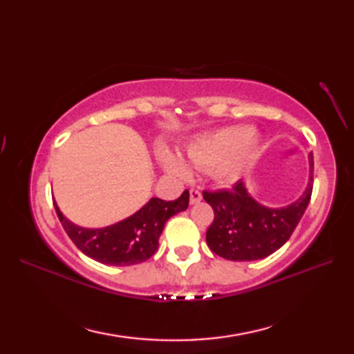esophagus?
Segmentation results:
<instances>
[{
    "label": "esophagus",
    "instance_id": "esophagus-1",
    "mask_svg": "<svg viewBox=\"0 0 354 354\" xmlns=\"http://www.w3.org/2000/svg\"><path fill=\"white\" fill-rule=\"evenodd\" d=\"M202 199V194L198 189H190V204H198Z\"/></svg>",
    "mask_w": 354,
    "mask_h": 354
}]
</instances>
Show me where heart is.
<instances>
[{
	"instance_id": "b5f03b06",
	"label": "heart",
	"mask_w": 354,
	"mask_h": 354,
	"mask_svg": "<svg viewBox=\"0 0 354 354\" xmlns=\"http://www.w3.org/2000/svg\"><path fill=\"white\" fill-rule=\"evenodd\" d=\"M255 146L257 138L251 135V127L237 124L198 137L190 142L185 153L196 167H216L219 176L234 178L243 160L252 153ZM164 162L179 175L187 171L184 162L173 155H165Z\"/></svg>"
}]
</instances>
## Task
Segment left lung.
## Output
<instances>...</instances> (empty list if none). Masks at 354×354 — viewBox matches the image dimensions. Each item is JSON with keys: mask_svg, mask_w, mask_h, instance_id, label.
<instances>
[{"mask_svg": "<svg viewBox=\"0 0 354 354\" xmlns=\"http://www.w3.org/2000/svg\"><path fill=\"white\" fill-rule=\"evenodd\" d=\"M310 181L304 194L288 207L268 208L255 202L242 181L230 190H204L214 219L207 230V245L214 254L234 261L265 259L288 242L310 202L313 155H309Z\"/></svg>", "mask_w": 354, "mask_h": 354, "instance_id": "obj_1", "label": "left lung"}]
</instances>
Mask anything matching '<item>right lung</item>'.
<instances>
[{
  "mask_svg": "<svg viewBox=\"0 0 354 354\" xmlns=\"http://www.w3.org/2000/svg\"><path fill=\"white\" fill-rule=\"evenodd\" d=\"M189 190H185L176 201H162L152 198L140 212L127 219L100 230H86L76 227L56 208L71 242L88 257L104 265L131 266L146 261L158 250L164 225L171 216L181 213L189 207Z\"/></svg>",
  "mask_w": 354,
  "mask_h": 354,
  "instance_id": "1",
  "label": "right lung"
}]
</instances>
